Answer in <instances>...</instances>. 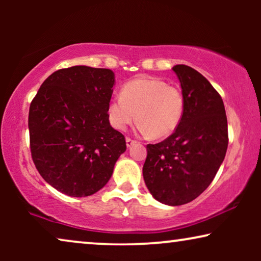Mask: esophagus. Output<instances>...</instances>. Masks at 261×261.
Here are the masks:
<instances>
[{
    "mask_svg": "<svg viewBox=\"0 0 261 261\" xmlns=\"http://www.w3.org/2000/svg\"><path fill=\"white\" fill-rule=\"evenodd\" d=\"M135 144H137V141L133 140V139L126 138V145H127V147H132V146L135 145Z\"/></svg>",
    "mask_w": 261,
    "mask_h": 261,
    "instance_id": "esophagus-1",
    "label": "esophagus"
}]
</instances>
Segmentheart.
<instances>
[{
    "label": "heart",
    "mask_w": 261,
    "mask_h": 261,
    "mask_svg": "<svg viewBox=\"0 0 261 261\" xmlns=\"http://www.w3.org/2000/svg\"><path fill=\"white\" fill-rule=\"evenodd\" d=\"M184 113L183 92L158 78H137L124 84L121 95L107 107L109 123L124 130L135 119L142 135L166 138L179 126Z\"/></svg>",
    "instance_id": "obj_1"
}]
</instances>
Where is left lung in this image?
<instances>
[{
	"mask_svg": "<svg viewBox=\"0 0 261 261\" xmlns=\"http://www.w3.org/2000/svg\"><path fill=\"white\" fill-rule=\"evenodd\" d=\"M184 96L176 132L147 145L142 167L145 184L156 201L176 206L197 198L216 176L228 147L222 98L205 77L190 66L174 65Z\"/></svg>",
	"mask_w": 261,
	"mask_h": 261,
	"instance_id": "1",
	"label": "left lung"
}]
</instances>
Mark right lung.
Wrapping results in <instances>:
<instances>
[{"instance_id":"obj_1","label":"right lung","mask_w":261,"mask_h":261,"mask_svg":"<svg viewBox=\"0 0 261 261\" xmlns=\"http://www.w3.org/2000/svg\"><path fill=\"white\" fill-rule=\"evenodd\" d=\"M114 85L109 69L67 67L53 72L31 103L32 158L62 194L87 197L101 190L126 151L124 137L107 116Z\"/></svg>"}]
</instances>
